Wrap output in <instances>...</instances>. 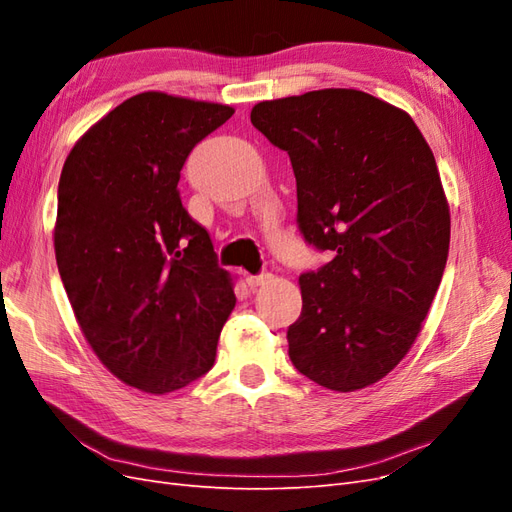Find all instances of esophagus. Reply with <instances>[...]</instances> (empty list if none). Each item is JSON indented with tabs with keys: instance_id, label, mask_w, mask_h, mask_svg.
Segmentation results:
<instances>
[{
	"instance_id": "obj_1",
	"label": "esophagus",
	"mask_w": 512,
	"mask_h": 512,
	"mask_svg": "<svg viewBox=\"0 0 512 512\" xmlns=\"http://www.w3.org/2000/svg\"><path fill=\"white\" fill-rule=\"evenodd\" d=\"M269 280H271V273H260V275H247L245 277V282H247V286H250V288L267 284Z\"/></svg>"
}]
</instances>
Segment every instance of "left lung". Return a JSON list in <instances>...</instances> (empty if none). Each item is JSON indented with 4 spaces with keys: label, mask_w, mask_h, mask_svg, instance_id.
<instances>
[{
    "label": "left lung",
    "mask_w": 512,
    "mask_h": 512,
    "mask_svg": "<svg viewBox=\"0 0 512 512\" xmlns=\"http://www.w3.org/2000/svg\"><path fill=\"white\" fill-rule=\"evenodd\" d=\"M250 119L290 156L305 241L333 252L299 277L290 361L324 389H365L412 348L446 267L436 158L406 111L356 89L258 102Z\"/></svg>",
    "instance_id": "left-lung-1"
}]
</instances>
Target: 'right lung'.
Returning <instances> with one entry per match:
<instances>
[{"instance_id": "add662e5", "label": "right lung", "mask_w": 512, "mask_h": 512, "mask_svg": "<svg viewBox=\"0 0 512 512\" xmlns=\"http://www.w3.org/2000/svg\"><path fill=\"white\" fill-rule=\"evenodd\" d=\"M232 113L145 91L94 123L61 168V282L102 365L143 393L166 395L205 376L237 303L209 232L177 190L190 151Z\"/></svg>"}]
</instances>
